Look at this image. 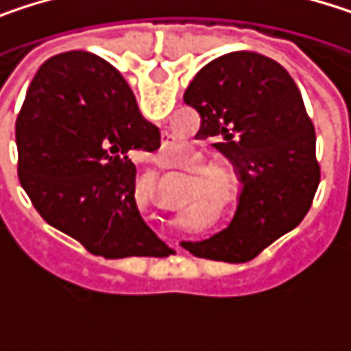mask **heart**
I'll list each match as a JSON object with an SVG mask.
<instances>
[{
  "instance_id": "obj_1",
  "label": "heart",
  "mask_w": 351,
  "mask_h": 351,
  "mask_svg": "<svg viewBox=\"0 0 351 351\" xmlns=\"http://www.w3.org/2000/svg\"><path fill=\"white\" fill-rule=\"evenodd\" d=\"M197 160L203 162L201 156ZM201 175L205 176V180L209 182L205 186V191H207V195L211 199H221L228 209H236L240 205V199H242V180H240V176H238V173L234 169L211 165V167H203Z\"/></svg>"
}]
</instances>
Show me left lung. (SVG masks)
Segmentation results:
<instances>
[{"label":"left lung","mask_w":351,"mask_h":351,"mask_svg":"<svg viewBox=\"0 0 351 351\" xmlns=\"http://www.w3.org/2000/svg\"><path fill=\"white\" fill-rule=\"evenodd\" d=\"M201 115L199 140H215L242 180L232 223L201 242H180L197 258L247 262L295 230L317 186L315 128L301 91L276 60L238 50L205 64L184 91Z\"/></svg>","instance_id":"8db88e82"}]
</instances>
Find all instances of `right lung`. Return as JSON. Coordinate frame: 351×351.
Returning <instances> with one entry per match:
<instances>
[{"instance_id":"add662e5","label":"right lung","mask_w":351,"mask_h":351,"mask_svg":"<svg viewBox=\"0 0 351 351\" xmlns=\"http://www.w3.org/2000/svg\"><path fill=\"white\" fill-rule=\"evenodd\" d=\"M18 176L46 223L104 258L175 254L136 205L132 150H156L125 79L97 54L71 50L34 75L16 119Z\"/></svg>"}]
</instances>
